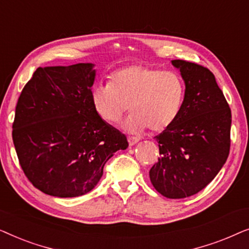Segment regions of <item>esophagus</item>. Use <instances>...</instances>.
I'll list each match as a JSON object with an SVG mask.
<instances>
[{
    "label": "esophagus",
    "mask_w": 249,
    "mask_h": 249,
    "mask_svg": "<svg viewBox=\"0 0 249 249\" xmlns=\"http://www.w3.org/2000/svg\"><path fill=\"white\" fill-rule=\"evenodd\" d=\"M138 142H139V139L137 137H128V142L130 146L136 145Z\"/></svg>",
    "instance_id": "obj_1"
}]
</instances>
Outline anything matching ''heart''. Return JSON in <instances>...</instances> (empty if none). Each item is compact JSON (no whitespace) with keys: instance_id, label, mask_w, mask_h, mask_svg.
Masks as SVG:
<instances>
[{"instance_id":"obj_1","label":"heart","mask_w":249,"mask_h":249,"mask_svg":"<svg viewBox=\"0 0 249 249\" xmlns=\"http://www.w3.org/2000/svg\"><path fill=\"white\" fill-rule=\"evenodd\" d=\"M185 83L173 71L144 64H131L114 71L107 86H95L90 98L95 112L107 124H117L129 110L124 122L128 132L148 128L160 132L169 128L181 111Z\"/></svg>"}]
</instances>
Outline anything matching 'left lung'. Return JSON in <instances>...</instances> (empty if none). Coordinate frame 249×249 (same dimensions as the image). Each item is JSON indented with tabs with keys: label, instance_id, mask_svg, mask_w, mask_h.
Here are the masks:
<instances>
[{
	"label": "left lung",
	"instance_id": "left-lung-1",
	"mask_svg": "<svg viewBox=\"0 0 249 249\" xmlns=\"http://www.w3.org/2000/svg\"><path fill=\"white\" fill-rule=\"evenodd\" d=\"M185 83V101L176 121L155 137L161 156L149 179L168 198L200 192L222 169L230 149L231 111L209 69L172 60Z\"/></svg>",
	"mask_w": 249,
	"mask_h": 249
}]
</instances>
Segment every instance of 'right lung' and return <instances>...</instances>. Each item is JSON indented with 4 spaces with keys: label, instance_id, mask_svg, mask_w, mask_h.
<instances>
[{
    "label": "right lung",
    "instance_id": "1",
    "mask_svg": "<svg viewBox=\"0 0 249 249\" xmlns=\"http://www.w3.org/2000/svg\"><path fill=\"white\" fill-rule=\"evenodd\" d=\"M94 63L38 68L16 107L12 138L30 182L50 196L89 193L127 137L102 120L91 104Z\"/></svg>",
    "mask_w": 249,
    "mask_h": 249
}]
</instances>
